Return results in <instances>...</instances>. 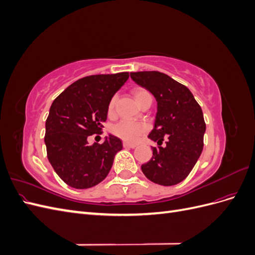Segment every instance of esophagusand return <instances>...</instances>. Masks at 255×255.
<instances>
[{
  "instance_id": "obj_1",
  "label": "esophagus",
  "mask_w": 255,
  "mask_h": 255,
  "mask_svg": "<svg viewBox=\"0 0 255 255\" xmlns=\"http://www.w3.org/2000/svg\"><path fill=\"white\" fill-rule=\"evenodd\" d=\"M137 144L136 143H132V142H128V141H123V146H125V148H135Z\"/></svg>"
}]
</instances>
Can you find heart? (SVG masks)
<instances>
[{
	"label": "heart",
	"instance_id": "heart-1",
	"mask_svg": "<svg viewBox=\"0 0 255 255\" xmlns=\"http://www.w3.org/2000/svg\"><path fill=\"white\" fill-rule=\"evenodd\" d=\"M133 96L136 100V102L138 103V105H140L145 99L152 98L148 90H145L140 87H137L133 90ZM115 104H116V97L112 98V100L109 103V107H107L109 115L114 114ZM145 129H146V127L144 125H142V123L123 120V121H120L119 123H117V125L113 128V133L116 136H118L125 140L136 141L138 139V137H139Z\"/></svg>",
	"mask_w": 255,
	"mask_h": 255
}]
</instances>
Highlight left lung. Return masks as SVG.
<instances>
[{"label":"left lung","instance_id":"obj_1","mask_svg":"<svg viewBox=\"0 0 255 255\" xmlns=\"http://www.w3.org/2000/svg\"><path fill=\"white\" fill-rule=\"evenodd\" d=\"M132 80L156 99L157 113L149 138L156 141L153 156L141 166L154 183L171 186L186 177L203 150L206 126L201 107L190 90L158 71L130 73ZM164 139L165 144L161 146Z\"/></svg>","mask_w":255,"mask_h":255}]
</instances>
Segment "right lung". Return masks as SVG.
Instances as JSON below:
<instances>
[{
  "mask_svg": "<svg viewBox=\"0 0 255 255\" xmlns=\"http://www.w3.org/2000/svg\"><path fill=\"white\" fill-rule=\"evenodd\" d=\"M128 76V72L86 76L53 101L44 143L50 164L69 186L90 188L109 174L115 155L122 149L121 140L110 134L102 144L89 145L87 138L102 129L109 103Z\"/></svg>",
  "mask_w": 255,
  "mask_h": 255,
  "instance_id": "1",
  "label": "right lung"
}]
</instances>
